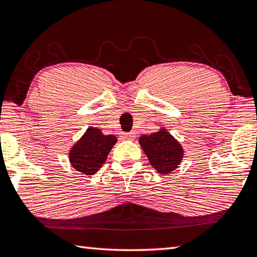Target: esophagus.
<instances>
[{
  "mask_svg": "<svg viewBox=\"0 0 257 257\" xmlns=\"http://www.w3.org/2000/svg\"><path fill=\"white\" fill-rule=\"evenodd\" d=\"M135 137H136V135H135V133L121 134V138H122L123 141H134Z\"/></svg>",
  "mask_w": 257,
  "mask_h": 257,
  "instance_id": "esophagus-1",
  "label": "esophagus"
}]
</instances>
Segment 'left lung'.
Returning a JSON list of instances; mask_svg holds the SVG:
<instances>
[{
	"instance_id": "left-lung-1",
	"label": "left lung",
	"mask_w": 257,
	"mask_h": 257,
	"mask_svg": "<svg viewBox=\"0 0 257 257\" xmlns=\"http://www.w3.org/2000/svg\"><path fill=\"white\" fill-rule=\"evenodd\" d=\"M139 144L151 165L161 174L172 173L183 158V148L164 128L151 135H143Z\"/></svg>"
}]
</instances>
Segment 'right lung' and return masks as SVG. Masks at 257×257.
<instances>
[{"mask_svg": "<svg viewBox=\"0 0 257 257\" xmlns=\"http://www.w3.org/2000/svg\"><path fill=\"white\" fill-rule=\"evenodd\" d=\"M116 143L113 135H103L99 128H87L69 151V162L76 171L85 175H93L106 161L108 154Z\"/></svg>", "mask_w": 257, "mask_h": 257, "instance_id": "1", "label": "right lung"}]
</instances>
